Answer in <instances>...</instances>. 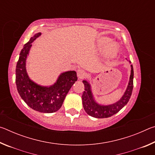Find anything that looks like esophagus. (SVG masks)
Listing matches in <instances>:
<instances>
[{
	"instance_id": "1",
	"label": "esophagus",
	"mask_w": 155,
	"mask_h": 155,
	"mask_svg": "<svg viewBox=\"0 0 155 155\" xmlns=\"http://www.w3.org/2000/svg\"><path fill=\"white\" fill-rule=\"evenodd\" d=\"M87 74L86 73L84 70L81 69H78L77 70V77L79 79H83V78H85L87 77Z\"/></svg>"
}]
</instances>
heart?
Returning <instances> with one entry per match:
<instances>
[{
	"label": "heart",
	"mask_w": 155,
	"mask_h": 155,
	"mask_svg": "<svg viewBox=\"0 0 155 155\" xmlns=\"http://www.w3.org/2000/svg\"><path fill=\"white\" fill-rule=\"evenodd\" d=\"M115 51V50L114 49V48H112V50H111V52H114Z\"/></svg>",
	"instance_id": "heart-1"
}]
</instances>
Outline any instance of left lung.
<instances>
[{"instance_id":"8db88e82","label":"left lung","mask_w":155,"mask_h":155,"mask_svg":"<svg viewBox=\"0 0 155 155\" xmlns=\"http://www.w3.org/2000/svg\"><path fill=\"white\" fill-rule=\"evenodd\" d=\"M131 71L130 80L128 83L127 90L122 98L113 104L104 106L96 103L94 100L91 94L90 85L87 81H83V83L85 85V91L82 95V102L83 108L88 115L96 118H105L112 116L113 115L117 114L120 109H122L129 101L133 88V68L131 65Z\"/></svg>"}]
</instances>
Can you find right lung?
Wrapping results in <instances>:
<instances>
[{
    "instance_id": "right-lung-1",
    "label": "right lung",
    "mask_w": 155,
    "mask_h": 155,
    "mask_svg": "<svg viewBox=\"0 0 155 155\" xmlns=\"http://www.w3.org/2000/svg\"><path fill=\"white\" fill-rule=\"evenodd\" d=\"M41 35L35 34L23 47L15 69V83L21 98L31 109L41 113H54L61 108L64 101L75 81L77 72L62 73L57 82L50 87H42L31 81L26 71V59L32 42Z\"/></svg>"
}]
</instances>
